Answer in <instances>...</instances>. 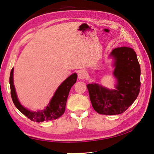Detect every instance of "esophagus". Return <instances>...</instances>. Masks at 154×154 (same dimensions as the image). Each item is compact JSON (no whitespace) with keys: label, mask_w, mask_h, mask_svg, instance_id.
Here are the masks:
<instances>
[{"label":"esophagus","mask_w":154,"mask_h":154,"mask_svg":"<svg viewBox=\"0 0 154 154\" xmlns=\"http://www.w3.org/2000/svg\"><path fill=\"white\" fill-rule=\"evenodd\" d=\"M87 77V72L84 70H80L78 72V78L79 79H85Z\"/></svg>","instance_id":"34e87169"}]
</instances>
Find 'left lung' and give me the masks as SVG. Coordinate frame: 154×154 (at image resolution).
Instances as JSON below:
<instances>
[{
    "label": "left lung",
    "mask_w": 154,
    "mask_h": 154,
    "mask_svg": "<svg viewBox=\"0 0 154 154\" xmlns=\"http://www.w3.org/2000/svg\"><path fill=\"white\" fill-rule=\"evenodd\" d=\"M114 59L113 75L117 83L115 89L97 83L88 84L89 97L94 110L100 114H122L138 97L140 89V66L132 48L120 47L110 54Z\"/></svg>",
    "instance_id": "1"
}]
</instances>
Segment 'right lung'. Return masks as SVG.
Masks as SVG:
<instances>
[{
  "mask_svg": "<svg viewBox=\"0 0 154 154\" xmlns=\"http://www.w3.org/2000/svg\"><path fill=\"white\" fill-rule=\"evenodd\" d=\"M13 72H14V68L12 69L9 79L11 97L16 107L22 114H24L30 120L36 122L55 120L63 114L69 93L71 87L76 83L77 78V73L71 75L58 87L50 103L46 107H45V109L38 110L37 112H33L26 109L19 102L14 85V81H13Z\"/></svg>",
  "mask_w": 154,
  "mask_h": 154,
  "instance_id": "1",
  "label": "right lung"
}]
</instances>
